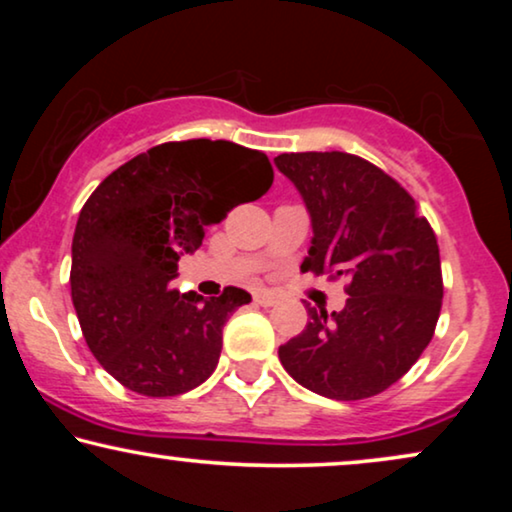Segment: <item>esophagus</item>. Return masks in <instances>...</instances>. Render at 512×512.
Instances as JSON below:
<instances>
[{
  "instance_id": "esophagus-1",
  "label": "esophagus",
  "mask_w": 512,
  "mask_h": 512,
  "mask_svg": "<svg viewBox=\"0 0 512 512\" xmlns=\"http://www.w3.org/2000/svg\"><path fill=\"white\" fill-rule=\"evenodd\" d=\"M254 300H256V305H261V307H272L277 303V298L268 296V293H256Z\"/></svg>"
}]
</instances>
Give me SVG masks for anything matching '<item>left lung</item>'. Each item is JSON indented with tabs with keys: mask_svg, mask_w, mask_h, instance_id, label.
Listing matches in <instances>:
<instances>
[{
	"mask_svg": "<svg viewBox=\"0 0 512 512\" xmlns=\"http://www.w3.org/2000/svg\"><path fill=\"white\" fill-rule=\"evenodd\" d=\"M275 165L310 214L300 268L342 277L349 296L340 312L310 307L305 331L279 347V361L319 396L380 394L433 338L443 303L436 235L405 188L359 156L282 153Z\"/></svg>",
	"mask_w": 512,
	"mask_h": 512,
	"instance_id": "8db88e82",
	"label": "left lung"
}]
</instances>
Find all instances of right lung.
I'll list each match as a JSON object with an SVG mask.
<instances>
[{
  "mask_svg": "<svg viewBox=\"0 0 512 512\" xmlns=\"http://www.w3.org/2000/svg\"><path fill=\"white\" fill-rule=\"evenodd\" d=\"M270 184L265 153L188 139L139 153L95 188L76 221L69 284L90 352L123 387L177 396L214 373L223 326L251 296L228 286L202 298L172 279L207 226Z\"/></svg>",
  "mask_w": 512,
  "mask_h": 512,
  "instance_id": "right-lung-1",
  "label": "right lung"
}]
</instances>
